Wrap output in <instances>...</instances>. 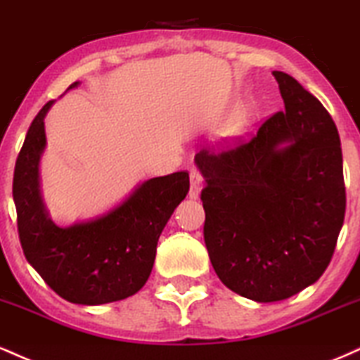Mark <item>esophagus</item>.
Segmentation results:
<instances>
[{"label": "esophagus", "instance_id": "34e87169", "mask_svg": "<svg viewBox=\"0 0 360 360\" xmlns=\"http://www.w3.org/2000/svg\"><path fill=\"white\" fill-rule=\"evenodd\" d=\"M202 184H204V176H202V173L198 172L197 168H192V170H190V192H188L190 198H198L202 190Z\"/></svg>", "mask_w": 360, "mask_h": 360}]
</instances>
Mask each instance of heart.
I'll return each mask as SVG.
<instances>
[{
  "instance_id": "b5f03b06",
  "label": "heart",
  "mask_w": 360,
  "mask_h": 360,
  "mask_svg": "<svg viewBox=\"0 0 360 360\" xmlns=\"http://www.w3.org/2000/svg\"><path fill=\"white\" fill-rule=\"evenodd\" d=\"M240 117H243V112H238V114H236V120H239V121H240Z\"/></svg>"
}]
</instances>
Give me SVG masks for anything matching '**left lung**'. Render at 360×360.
Instances as JSON below:
<instances>
[{
  "mask_svg": "<svg viewBox=\"0 0 360 360\" xmlns=\"http://www.w3.org/2000/svg\"><path fill=\"white\" fill-rule=\"evenodd\" d=\"M285 111L246 143L202 150L204 239L219 280L257 303L286 300L322 276L345 215L339 131L297 79L274 70Z\"/></svg>",
  "mask_w": 360,
  "mask_h": 360,
  "instance_id": "left-lung-1",
  "label": "left lung"
}]
</instances>
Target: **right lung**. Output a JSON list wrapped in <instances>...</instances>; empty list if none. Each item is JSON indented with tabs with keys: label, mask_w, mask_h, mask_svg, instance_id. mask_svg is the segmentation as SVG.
Wrapping results in <instances>:
<instances>
[{
	"label": "right lung",
	"mask_w": 360,
	"mask_h": 360,
	"mask_svg": "<svg viewBox=\"0 0 360 360\" xmlns=\"http://www.w3.org/2000/svg\"><path fill=\"white\" fill-rule=\"evenodd\" d=\"M53 103L37 114L16 158L13 200L21 248L46 285L67 302H120L138 293L150 278L160 234L188 193V173L145 180L108 212L57 226L40 190V160L46 146L44 120Z\"/></svg>",
	"instance_id": "1"
}]
</instances>
